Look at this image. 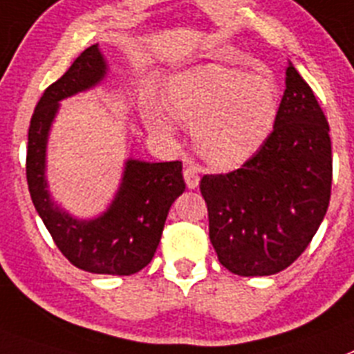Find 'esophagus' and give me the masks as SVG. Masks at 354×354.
Returning a JSON list of instances; mask_svg holds the SVG:
<instances>
[{"label":"esophagus","mask_w":354,"mask_h":354,"mask_svg":"<svg viewBox=\"0 0 354 354\" xmlns=\"http://www.w3.org/2000/svg\"><path fill=\"white\" fill-rule=\"evenodd\" d=\"M183 178H185V183H187V187H189L190 190L197 189L199 187V167H196V165H187L183 171Z\"/></svg>","instance_id":"34e87169"}]
</instances>
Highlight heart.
<instances>
[{
    "label": "heart",
    "mask_w": 354,
    "mask_h": 354,
    "mask_svg": "<svg viewBox=\"0 0 354 354\" xmlns=\"http://www.w3.org/2000/svg\"><path fill=\"white\" fill-rule=\"evenodd\" d=\"M164 104L174 120L194 127L201 157L227 169L248 160L270 138L280 91L268 72L245 74L232 66L205 65L167 79ZM145 122L155 136H173V120L157 107H146Z\"/></svg>",
    "instance_id": "b5f03b06"
}]
</instances>
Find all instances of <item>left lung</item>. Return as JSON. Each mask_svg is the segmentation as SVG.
Segmentation results:
<instances>
[{
  "mask_svg": "<svg viewBox=\"0 0 354 354\" xmlns=\"http://www.w3.org/2000/svg\"><path fill=\"white\" fill-rule=\"evenodd\" d=\"M332 190L326 118L289 62L275 129L250 160L227 174H206L209 241L234 275L282 272L319 229Z\"/></svg>",
  "mask_w": 354,
  "mask_h": 354,
  "instance_id": "obj_1",
  "label": "left lung"
}]
</instances>
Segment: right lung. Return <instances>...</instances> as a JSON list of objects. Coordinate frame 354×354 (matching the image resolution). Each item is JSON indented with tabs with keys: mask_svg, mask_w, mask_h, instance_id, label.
Here are the masks:
<instances>
[{
	"mask_svg": "<svg viewBox=\"0 0 354 354\" xmlns=\"http://www.w3.org/2000/svg\"><path fill=\"white\" fill-rule=\"evenodd\" d=\"M109 74L98 44L88 47L44 91L28 130L26 178L31 201L56 247L90 273L132 275L153 259L171 205L185 190L181 162L127 158L122 181L106 212L79 218L53 199L47 183V142L59 102L93 90Z\"/></svg>",
	"mask_w": 354,
	"mask_h": 354,
	"instance_id": "1",
	"label": "right lung"
}]
</instances>
